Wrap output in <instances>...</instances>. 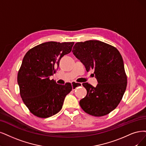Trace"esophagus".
<instances>
[{
	"label": "esophagus",
	"mask_w": 146,
	"mask_h": 146,
	"mask_svg": "<svg viewBox=\"0 0 146 146\" xmlns=\"http://www.w3.org/2000/svg\"><path fill=\"white\" fill-rule=\"evenodd\" d=\"M82 83L76 82H72V89L73 90H75L76 88V87H79V86H82Z\"/></svg>",
	"instance_id": "obj_1"
}]
</instances>
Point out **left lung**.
<instances>
[{
  "mask_svg": "<svg viewBox=\"0 0 146 146\" xmlns=\"http://www.w3.org/2000/svg\"><path fill=\"white\" fill-rule=\"evenodd\" d=\"M72 52L89 72L94 70L98 81L96 87L82 85L87 91L79 102L81 108L95 117L104 116L115 110L127 86V76L120 53L115 47L98 40L78 42Z\"/></svg>",
  "mask_w": 146,
  "mask_h": 146,
  "instance_id": "1",
  "label": "left lung"
}]
</instances>
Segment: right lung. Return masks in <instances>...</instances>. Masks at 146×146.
Listing matches in <instances>:
<instances>
[{
	"mask_svg": "<svg viewBox=\"0 0 146 146\" xmlns=\"http://www.w3.org/2000/svg\"><path fill=\"white\" fill-rule=\"evenodd\" d=\"M74 43L46 42L31 48L25 55L17 82L21 98L34 115L48 118L62 109L72 85H59L50 76L56 73L61 58L72 51Z\"/></svg>",
	"mask_w": 146,
	"mask_h": 146,
	"instance_id": "1",
	"label": "right lung"
}]
</instances>
